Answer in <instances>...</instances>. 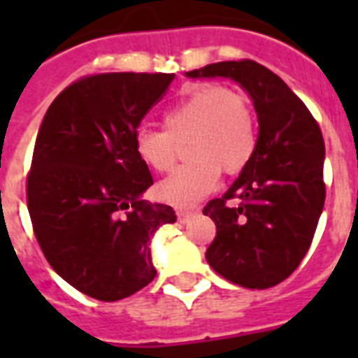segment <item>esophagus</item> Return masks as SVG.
<instances>
[{
	"instance_id": "1",
	"label": "esophagus",
	"mask_w": 358,
	"mask_h": 358,
	"mask_svg": "<svg viewBox=\"0 0 358 358\" xmlns=\"http://www.w3.org/2000/svg\"><path fill=\"white\" fill-rule=\"evenodd\" d=\"M193 215H195V212H191V210H178L176 212V217H178L180 223H187Z\"/></svg>"
}]
</instances>
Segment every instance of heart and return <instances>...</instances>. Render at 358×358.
Returning a JSON list of instances; mask_svg holds the SVG:
<instances>
[{
	"instance_id": "heart-1",
	"label": "heart",
	"mask_w": 358,
	"mask_h": 358,
	"mask_svg": "<svg viewBox=\"0 0 358 358\" xmlns=\"http://www.w3.org/2000/svg\"><path fill=\"white\" fill-rule=\"evenodd\" d=\"M165 129H141L135 154L146 167L167 173L187 143V165L157 184V196L174 206H193L213 191L219 174L241 173L255 156L256 124L249 100L221 85L196 87L163 113Z\"/></svg>"
}]
</instances>
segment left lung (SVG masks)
Listing matches in <instances>:
<instances>
[{"mask_svg":"<svg viewBox=\"0 0 358 358\" xmlns=\"http://www.w3.org/2000/svg\"><path fill=\"white\" fill-rule=\"evenodd\" d=\"M185 76L234 80L249 92L258 117L252 159L230 189L202 210L217 227L208 264L243 288L277 286L305 258L322 215V129L292 89L256 61H223ZM230 198L238 199V207L226 204Z\"/></svg>","mask_w":358,"mask_h":358,"instance_id":"left-lung-1","label":"left lung"}]
</instances>
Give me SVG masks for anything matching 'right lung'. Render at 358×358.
Returning <instances> with one entry per match:
<instances>
[{
  "instance_id": "right-lung-1",
  "label": "right lung",
  "mask_w": 358,
  "mask_h": 358,
  "mask_svg": "<svg viewBox=\"0 0 358 358\" xmlns=\"http://www.w3.org/2000/svg\"><path fill=\"white\" fill-rule=\"evenodd\" d=\"M174 74L87 76L48 108L27 174V210L48 264L98 301L129 297L156 277L150 239L174 223L141 195L152 174L135 154L141 120Z\"/></svg>"
}]
</instances>
